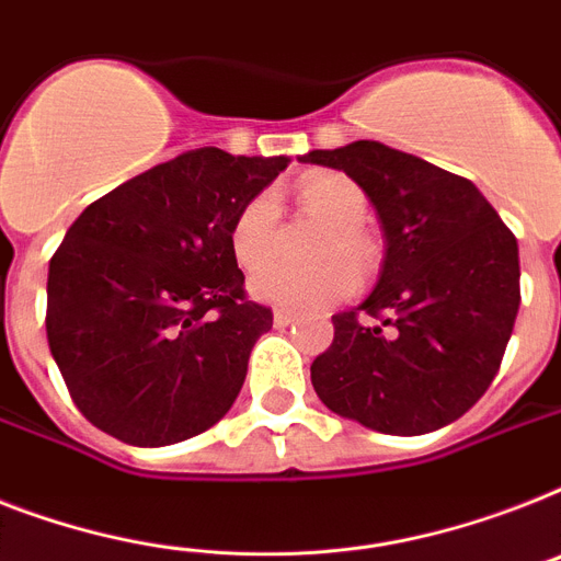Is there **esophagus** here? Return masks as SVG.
Returning a JSON list of instances; mask_svg holds the SVG:
<instances>
[{
	"mask_svg": "<svg viewBox=\"0 0 561 561\" xmlns=\"http://www.w3.org/2000/svg\"><path fill=\"white\" fill-rule=\"evenodd\" d=\"M294 320H296V313H290V311H273V325L276 328H288V325H294Z\"/></svg>",
	"mask_w": 561,
	"mask_h": 561,
	"instance_id": "34e87169",
	"label": "esophagus"
}]
</instances>
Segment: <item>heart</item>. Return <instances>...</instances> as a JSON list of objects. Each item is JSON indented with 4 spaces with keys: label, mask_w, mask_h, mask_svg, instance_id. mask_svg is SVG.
<instances>
[{
    "label": "heart",
    "mask_w": 561,
    "mask_h": 561,
    "mask_svg": "<svg viewBox=\"0 0 561 561\" xmlns=\"http://www.w3.org/2000/svg\"><path fill=\"white\" fill-rule=\"evenodd\" d=\"M296 204L325 225L311 248L317 265L262 267L273 256L279 230V204L273 193H256L241 204L230 225V253L241 271L262 267L250 282L256 299L276 308L320 311L352 296L354 276L366 279L375 271V244L363 230L368 198L343 172H313L296 184Z\"/></svg>",
    "instance_id": "obj_1"
}]
</instances>
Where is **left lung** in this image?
Listing matches in <instances>:
<instances>
[{"instance_id":"obj_1","label":"left lung","mask_w":561,"mask_h":561,"mask_svg":"<svg viewBox=\"0 0 561 561\" xmlns=\"http://www.w3.org/2000/svg\"><path fill=\"white\" fill-rule=\"evenodd\" d=\"M363 186L386 236L366 302L334 313V343L311 363L331 412L386 435L458 421L502 366L522 288L518 244L472 181L377 140L299 158Z\"/></svg>"}]
</instances>
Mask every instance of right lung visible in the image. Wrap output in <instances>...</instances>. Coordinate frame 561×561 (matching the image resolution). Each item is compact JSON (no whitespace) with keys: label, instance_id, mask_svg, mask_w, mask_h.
<instances>
[{"label":"right lung","instance_id":"right-lung-1","mask_svg":"<svg viewBox=\"0 0 561 561\" xmlns=\"http://www.w3.org/2000/svg\"><path fill=\"white\" fill-rule=\"evenodd\" d=\"M285 167L190 149L68 227L48 265L45 331L85 421L123 444L167 446L233 407L273 311L244 294L230 225Z\"/></svg>","mask_w":561,"mask_h":561}]
</instances>
